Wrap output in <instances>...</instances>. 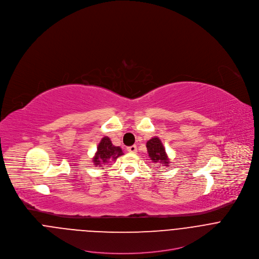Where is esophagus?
Here are the masks:
<instances>
[{"label":"esophagus","instance_id":"34e87169","mask_svg":"<svg viewBox=\"0 0 259 259\" xmlns=\"http://www.w3.org/2000/svg\"><path fill=\"white\" fill-rule=\"evenodd\" d=\"M126 149H127V151H128V152H131V153H137V151H138V148H137L136 146L128 147Z\"/></svg>","mask_w":259,"mask_h":259}]
</instances>
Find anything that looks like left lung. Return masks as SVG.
I'll return each instance as SVG.
<instances>
[{"mask_svg":"<svg viewBox=\"0 0 259 259\" xmlns=\"http://www.w3.org/2000/svg\"><path fill=\"white\" fill-rule=\"evenodd\" d=\"M147 148H148V156L154 163H161L162 165H165V166L168 165L169 159L166 155L165 148L158 138L154 137L148 141Z\"/></svg>","mask_w":259,"mask_h":259,"instance_id":"8db88e82","label":"left lung"}]
</instances>
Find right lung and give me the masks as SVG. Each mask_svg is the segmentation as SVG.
Listing matches in <instances>:
<instances>
[{"label": "right lung", "instance_id": "obj_1", "mask_svg": "<svg viewBox=\"0 0 259 259\" xmlns=\"http://www.w3.org/2000/svg\"><path fill=\"white\" fill-rule=\"evenodd\" d=\"M122 154V149L119 147H114L111 144V140L108 137H105L98 146L93 161L96 166H102V164L108 163L110 160H115Z\"/></svg>", "mask_w": 259, "mask_h": 259}]
</instances>
